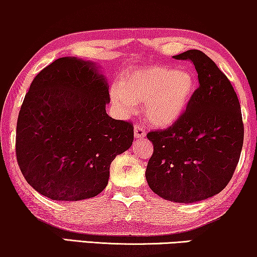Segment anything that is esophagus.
Instances as JSON below:
<instances>
[{
  "label": "esophagus",
  "mask_w": 257,
  "mask_h": 257,
  "mask_svg": "<svg viewBox=\"0 0 257 257\" xmlns=\"http://www.w3.org/2000/svg\"><path fill=\"white\" fill-rule=\"evenodd\" d=\"M145 128L140 125H135V137L137 139H142L145 137Z\"/></svg>",
  "instance_id": "esophagus-1"
}]
</instances>
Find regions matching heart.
Here are the masks:
<instances>
[{
    "mask_svg": "<svg viewBox=\"0 0 257 257\" xmlns=\"http://www.w3.org/2000/svg\"><path fill=\"white\" fill-rule=\"evenodd\" d=\"M196 89V78L189 70L153 65L132 70L121 85L111 89L113 103L125 113L137 108V101H145V113L154 125H171L180 117Z\"/></svg>",
    "mask_w": 257,
    "mask_h": 257,
    "instance_id": "1",
    "label": "heart"
}]
</instances>
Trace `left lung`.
<instances>
[{
	"mask_svg": "<svg viewBox=\"0 0 257 257\" xmlns=\"http://www.w3.org/2000/svg\"><path fill=\"white\" fill-rule=\"evenodd\" d=\"M174 58L194 64L199 87L170 127L147 133L154 150L145 175L161 198L192 203L217 194L230 181L244 127L233 85L208 56L188 50Z\"/></svg>",
	"mask_w": 257,
	"mask_h": 257,
	"instance_id": "1",
	"label": "left lung"
}]
</instances>
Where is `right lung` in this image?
Listing matches in <instances>:
<instances>
[{"mask_svg":"<svg viewBox=\"0 0 257 257\" xmlns=\"http://www.w3.org/2000/svg\"><path fill=\"white\" fill-rule=\"evenodd\" d=\"M107 83L93 63L56 59L35 77L16 126L24 179L49 199L78 201L106 187L110 165L133 142L131 121L106 113Z\"/></svg>","mask_w":257,"mask_h":257,"instance_id":"obj_1","label":"right lung"}]
</instances>
